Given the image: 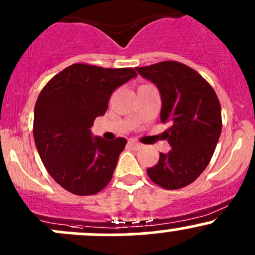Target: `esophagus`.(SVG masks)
I'll return each mask as SVG.
<instances>
[{
    "label": "esophagus",
    "mask_w": 255,
    "mask_h": 255,
    "mask_svg": "<svg viewBox=\"0 0 255 255\" xmlns=\"http://www.w3.org/2000/svg\"><path fill=\"white\" fill-rule=\"evenodd\" d=\"M128 144H129V146H132L133 149H140V148H142V144L135 142V140H129Z\"/></svg>",
    "instance_id": "34e87169"
}]
</instances>
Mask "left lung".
<instances>
[{
    "label": "left lung",
    "instance_id": "obj_1",
    "mask_svg": "<svg viewBox=\"0 0 255 255\" xmlns=\"http://www.w3.org/2000/svg\"><path fill=\"white\" fill-rule=\"evenodd\" d=\"M158 87L161 122L171 127L164 137L171 149L146 174L166 190L194 182L206 169L222 130L221 105L211 85L199 73L177 61L135 68Z\"/></svg>",
    "mask_w": 255,
    "mask_h": 255
}]
</instances>
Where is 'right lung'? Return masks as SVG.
<instances>
[{
  "label": "right lung",
  "instance_id": "obj_1",
  "mask_svg": "<svg viewBox=\"0 0 255 255\" xmlns=\"http://www.w3.org/2000/svg\"><path fill=\"white\" fill-rule=\"evenodd\" d=\"M135 76L132 68L73 64L40 91L33 122L35 146L50 176L71 194L95 195L111 181L127 140L94 137L91 127L106 113L112 92Z\"/></svg>",
  "mask_w": 255,
  "mask_h": 255
}]
</instances>
